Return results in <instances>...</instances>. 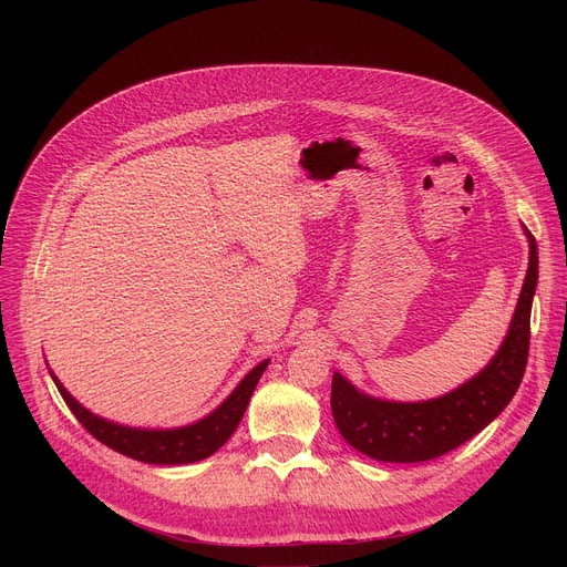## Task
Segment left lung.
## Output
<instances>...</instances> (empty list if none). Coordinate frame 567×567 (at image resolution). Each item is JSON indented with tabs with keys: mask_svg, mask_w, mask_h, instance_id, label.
<instances>
[{
	"mask_svg": "<svg viewBox=\"0 0 567 567\" xmlns=\"http://www.w3.org/2000/svg\"><path fill=\"white\" fill-rule=\"evenodd\" d=\"M528 271L508 336L494 359L460 389L425 402H391L361 393L333 374L331 409L342 439L379 462H427L485 430L515 398L528 359L530 306L538 287V246L528 229Z\"/></svg>",
	"mask_w": 567,
	"mask_h": 567,
	"instance_id": "left-lung-1",
	"label": "left lung"
}]
</instances>
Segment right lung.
Wrapping results in <instances>:
<instances>
[{"instance_id":"obj_1","label":"right lung","mask_w":567,"mask_h":567,"mask_svg":"<svg viewBox=\"0 0 567 567\" xmlns=\"http://www.w3.org/2000/svg\"><path fill=\"white\" fill-rule=\"evenodd\" d=\"M266 365L268 361H261L259 365H255L216 411L204 415L202 421L193 425L174 427V430H140V427L116 425L112 421H105L101 415L84 409L64 389L62 381H59L52 372L50 374L56 391L62 393L64 402L69 404L75 419L82 423V427L92 436H96L101 443H105L107 449L146 464H193V462L206 460L208 455H214L234 434V430L244 419L255 385L264 374Z\"/></svg>"}]
</instances>
